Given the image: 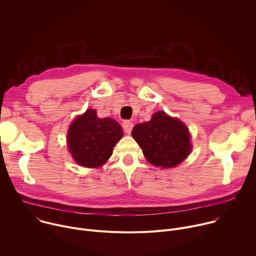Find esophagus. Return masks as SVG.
Returning <instances> with one entry per match:
<instances>
[{
	"instance_id": "obj_1",
	"label": "esophagus",
	"mask_w": 256,
	"mask_h": 256,
	"mask_svg": "<svg viewBox=\"0 0 256 256\" xmlns=\"http://www.w3.org/2000/svg\"><path fill=\"white\" fill-rule=\"evenodd\" d=\"M132 128H134V124L130 122V120H124V122H122V128H124V130L126 134H130L132 132Z\"/></svg>"
}]
</instances>
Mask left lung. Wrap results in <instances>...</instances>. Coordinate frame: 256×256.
I'll return each instance as SVG.
<instances>
[{
	"label": "left lung",
	"mask_w": 256,
	"mask_h": 256,
	"mask_svg": "<svg viewBox=\"0 0 256 256\" xmlns=\"http://www.w3.org/2000/svg\"><path fill=\"white\" fill-rule=\"evenodd\" d=\"M132 136L146 159L156 167L177 166L190 155L192 148L186 126L164 112H156L149 122L136 124Z\"/></svg>",
	"instance_id": "8db88e82"
}]
</instances>
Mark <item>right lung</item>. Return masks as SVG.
Returning a JSON list of instances; mask_svg holds the SVG:
<instances>
[{"label": "right lung", "instance_id": "1", "mask_svg": "<svg viewBox=\"0 0 256 256\" xmlns=\"http://www.w3.org/2000/svg\"><path fill=\"white\" fill-rule=\"evenodd\" d=\"M122 134L118 122L108 118H99L94 109H87L70 126L68 148L79 165L97 168L110 158L114 147Z\"/></svg>", "mask_w": 256, "mask_h": 256}]
</instances>
